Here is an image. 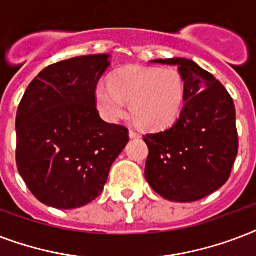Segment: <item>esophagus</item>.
Returning <instances> with one entry per match:
<instances>
[{
  "label": "esophagus",
  "mask_w": 256,
  "mask_h": 256,
  "mask_svg": "<svg viewBox=\"0 0 256 256\" xmlns=\"http://www.w3.org/2000/svg\"><path fill=\"white\" fill-rule=\"evenodd\" d=\"M128 136H130V138H132V140H134V138H140V132H136V130H132V128H130V130H128Z\"/></svg>",
  "instance_id": "obj_1"
}]
</instances>
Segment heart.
<instances>
[{
  "instance_id": "heart-1",
  "label": "heart",
  "mask_w": 256,
  "mask_h": 256,
  "mask_svg": "<svg viewBox=\"0 0 256 256\" xmlns=\"http://www.w3.org/2000/svg\"><path fill=\"white\" fill-rule=\"evenodd\" d=\"M186 84L172 68L128 66L96 88V100L100 114L110 122L126 114L130 102L132 120L144 128L160 130L174 122L182 112Z\"/></svg>"
}]
</instances>
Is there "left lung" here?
<instances>
[{"mask_svg": "<svg viewBox=\"0 0 256 256\" xmlns=\"http://www.w3.org/2000/svg\"><path fill=\"white\" fill-rule=\"evenodd\" d=\"M152 62L178 68L186 98L171 128L144 136L148 146L144 176L162 198L195 202L230 178L239 146L234 100L212 74L190 60Z\"/></svg>", "mask_w": 256, "mask_h": 256, "instance_id": "1", "label": "left lung"}]
</instances>
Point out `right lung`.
<instances>
[{"label":"right lung","instance_id":"obj_1","mask_svg":"<svg viewBox=\"0 0 256 256\" xmlns=\"http://www.w3.org/2000/svg\"><path fill=\"white\" fill-rule=\"evenodd\" d=\"M108 57L84 56L48 66L20 102L17 168L44 204L69 210L92 202L128 144V128L104 122L96 110V88Z\"/></svg>","mask_w":256,"mask_h":256}]
</instances>
